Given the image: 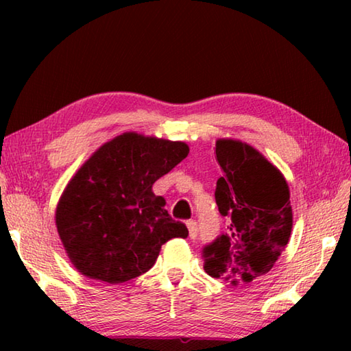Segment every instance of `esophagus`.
<instances>
[{
	"instance_id": "obj_1",
	"label": "esophagus",
	"mask_w": 351,
	"mask_h": 351,
	"mask_svg": "<svg viewBox=\"0 0 351 351\" xmlns=\"http://www.w3.org/2000/svg\"><path fill=\"white\" fill-rule=\"evenodd\" d=\"M187 228H189V237H190V239H197V235H198V224H197V221H195V219H189Z\"/></svg>"
}]
</instances>
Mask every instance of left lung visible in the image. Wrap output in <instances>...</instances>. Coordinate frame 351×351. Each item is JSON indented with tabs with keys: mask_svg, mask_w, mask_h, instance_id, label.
<instances>
[{
	"mask_svg": "<svg viewBox=\"0 0 351 351\" xmlns=\"http://www.w3.org/2000/svg\"><path fill=\"white\" fill-rule=\"evenodd\" d=\"M221 178L215 201L229 218L228 232L204 247V271L240 287L272 269L289 241L293 207L287 178L265 154L246 142H215Z\"/></svg>",
	"mask_w": 351,
	"mask_h": 351,
	"instance_id": "8db88e82",
	"label": "left lung"
}]
</instances>
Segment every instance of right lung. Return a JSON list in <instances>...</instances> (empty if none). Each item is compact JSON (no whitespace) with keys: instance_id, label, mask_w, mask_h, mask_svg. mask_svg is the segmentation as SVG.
<instances>
[{"instance_id":"add662e5","label":"right lung","mask_w":351,"mask_h":351,"mask_svg":"<svg viewBox=\"0 0 351 351\" xmlns=\"http://www.w3.org/2000/svg\"><path fill=\"white\" fill-rule=\"evenodd\" d=\"M189 154L182 141L125 132L94 152L64 187L56 226L74 268L111 285L144 274L186 224L164 209L153 184Z\"/></svg>"}]
</instances>
